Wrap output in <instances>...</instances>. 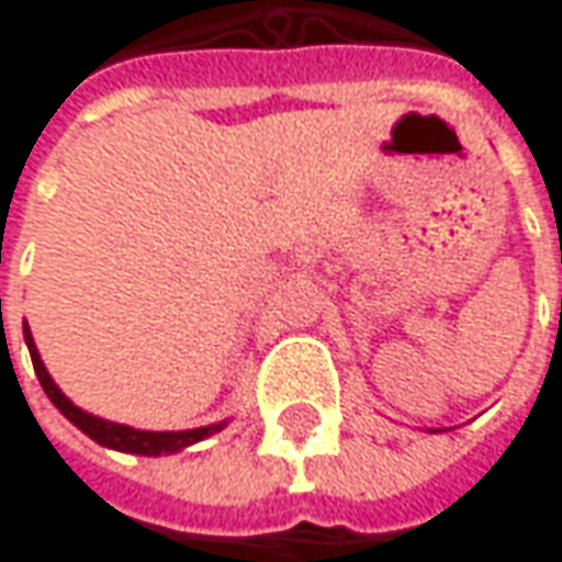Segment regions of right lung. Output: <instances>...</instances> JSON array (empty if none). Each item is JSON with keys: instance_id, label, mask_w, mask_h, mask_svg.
I'll return each mask as SVG.
<instances>
[{"instance_id": "1", "label": "right lung", "mask_w": 562, "mask_h": 562, "mask_svg": "<svg viewBox=\"0 0 562 562\" xmlns=\"http://www.w3.org/2000/svg\"><path fill=\"white\" fill-rule=\"evenodd\" d=\"M24 342H27V349H31V361H34L40 386L46 390V396L53 400V405L59 408L71 425L81 427L90 440H97V443H103V447H110V450L137 452V456L179 452L184 450V447H191V443H198V440H204V437H210V434H216V430L226 427V422H220V425L194 427V430H135V427L128 425H112V422H103V418H93V415L81 412L75 403H68V396L53 383L49 371H46L43 361H40V352L37 346H34V336H31L27 324H24Z\"/></svg>"}]
</instances>
